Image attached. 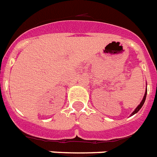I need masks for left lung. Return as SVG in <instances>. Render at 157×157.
Wrapping results in <instances>:
<instances>
[{"label":"left lung","mask_w":157,"mask_h":157,"mask_svg":"<svg viewBox=\"0 0 157 157\" xmlns=\"http://www.w3.org/2000/svg\"><path fill=\"white\" fill-rule=\"evenodd\" d=\"M146 96H147V91H146V92H145V94H144V99H143V100H142V101H141V103H140V105H139V106H138V107L136 108V109H135V111H134V112L132 113V114H131V115H134V114H135V113H136L139 112V110H140V109L142 108V106H143V105H144V102H145V100H146Z\"/></svg>","instance_id":"obj_1"}]
</instances>
